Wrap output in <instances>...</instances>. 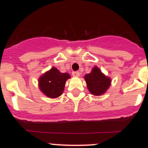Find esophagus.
<instances>
[{
    "label": "esophagus",
    "instance_id": "1",
    "mask_svg": "<svg viewBox=\"0 0 148 148\" xmlns=\"http://www.w3.org/2000/svg\"><path fill=\"white\" fill-rule=\"evenodd\" d=\"M72 75H73V76H74V77H79V75H80V73H79V72L74 71V72H73Z\"/></svg>",
    "mask_w": 148,
    "mask_h": 148
}]
</instances>
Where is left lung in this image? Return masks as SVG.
<instances>
[{
  "mask_svg": "<svg viewBox=\"0 0 148 148\" xmlns=\"http://www.w3.org/2000/svg\"><path fill=\"white\" fill-rule=\"evenodd\" d=\"M84 80L90 93L96 96L105 93L111 85V78L104 75L97 66L84 75Z\"/></svg>",
  "mask_w": 148,
  "mask_h": 148,
  "instance_id": "left-lung-1",
  "label": "left lung"
}]
</instances>
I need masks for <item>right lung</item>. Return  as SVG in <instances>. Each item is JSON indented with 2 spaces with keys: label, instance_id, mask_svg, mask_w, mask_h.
<instances>
[{
  "label": "right lung",
  "instance_id": "obj_1",
  "mask_svg": "<svg viewBox=\"0 0 148 148\" xmlns=\"http://www.w3.org/2000/svg\"><path fill=\"white\" fill-rule=\"evenodd\" d=\"M70 75L61 73L56 67H52L38 78V87L42 93L50 99L59 97L64 90L65 84Z\"/></svg>",
  "mask_w": 148,
  "mask_h": 148
}]
</instances>
